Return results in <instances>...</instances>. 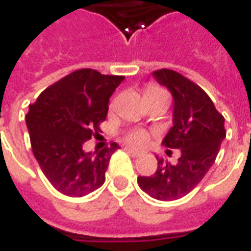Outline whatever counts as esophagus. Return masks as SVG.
I'll use <instances>...</instances> for the list:
<instances>
[{"label":"esophagus","instance_id":"34e87169","mask_svg":"<svg viewBox=\"0 0 251 251\" xmlns=\"http://www.w3.org/2000/svg\"><path fill=\"white\" fill-rule=\"evenodd\" d=\"M125 151L129 153L130 156H133V157H138V156H141L142 154L141 151H137V149H133V148H125Z\"/></svg>","mask_w":251,"mask_h":251}]
</instances>
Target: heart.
<instances>
[{"instance_id":"1","label":"heart","mask_w":251,"mask_h":251,"mask_svg":"<svg viewBox=\"0 0 251 251\" xmlns=\"http://www.w3.org/2000/svg\"><path fill=\"white\" fill-rule=\"evenodd\" d=\"M148 90H158L156 86H149ZM125 140L131 145H136V147H141L145 142L148 141V133L141 129H136V130L129 131L125 136Z\"/></svg>"}]
</instances>
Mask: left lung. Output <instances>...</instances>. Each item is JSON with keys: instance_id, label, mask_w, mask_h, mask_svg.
Returning a JSON list of instances; mask_svg holds the SVG:
<instances>
[{"instance_id": "left-lung-1", "label": "left lung", "mask_w": 251, "mask_h": 251, "mask_svg": "<svg viewBox=\"0 0 251 251\" xmlns=\"http://www.w3.org/2000/svg\"><path fill=\"white\" fill-rule=\"evenodd\" d=\"M153 76L174 97V126L163 145L181 153L175 165L157 157L156 172L138 176L137 181L153 199L169 201L189 194L210 171L226 138L225 118L210 97L179 72L163 68Z\"/></svg>"}]
</instances>
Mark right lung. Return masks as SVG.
I'll use <instances>...</instances> for the list:
<instances>
[{
	"label": "right lung",
	"mask_w": 251,
	"mask_h": 251,
	"mask_svg": "<svg viewBox=\"0 0 251 251\" xmlns=\"http://www.w3.org/2000/svg\"><path fill=\"white\" fill-rule=\"evenodd\" d=\"M125 76L83 68L46 88L25 117L30 145L43 174L55 188L72 198L91 194L104 183L113 142L99 152L83 144L100 131L109 99Z\"/></svg>",
	"instance_id": "right-lung-1"
}]
</instances>
